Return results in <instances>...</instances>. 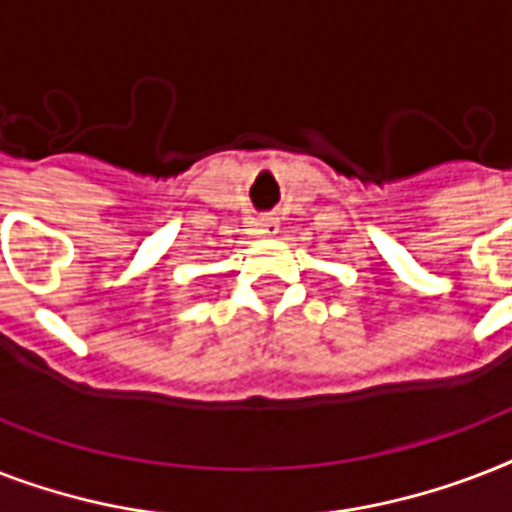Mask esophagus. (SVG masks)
<instances>
[{
  "instance_id": "1",
  "label": "esophagus",
  "mask_w": 512,
  "mask_h": 512,
  "mask_svg": "<svg viewBox=\"0 0 512 512\" xmlns=\"http://www.w3.org/2000/svg\"><path fill=\"white\" fill-rule=\"evenodd\" d=\"M255 231L260 233V236H276V233H279V220H276V217H271V215L257 217Z\"/></svg>"
}]
</instances>
